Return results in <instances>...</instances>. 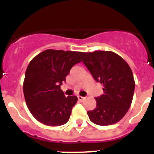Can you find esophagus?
I'll use <instances>...</instances> for the list:
<instances>
[{"label":"esophagus","mask_w":154,"mask_h":154,"mask_svg":"<svg viewBox=\"0 0 154 154\" xmlns=\"http://www.w3.org/2000/svg\"><path fill=\"white\" fill-rule=\"evenodd\" d=\"M77 97H78V100L80 101V102H83V101H84V100L85 99V97H81V96H78Z\"/></svg>","instance_id":"obj_1"}]
</instances>
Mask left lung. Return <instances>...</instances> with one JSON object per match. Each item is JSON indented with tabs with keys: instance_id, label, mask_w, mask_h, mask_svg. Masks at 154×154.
Here are the masks:
<instances>
[{
	"instance_id": "left-lung-1",
	"label": "left lung",
	"mask_w": 154,
	"mask_h": 154,
	"mask_svg": "<svg viewBox=\"0 0 154 154\" xmlns=\"http://www.w3.org/2000/svg\"><path fill=\"white\" fill-rule=\"evenodd\" d=\"M84 63L103 94L95 97L97 106L87 111L91 121L100 126L114 124L125 116L132 103L135 82L128 63L112 51L80 52Z\"/></svg>"
}]
</instances>
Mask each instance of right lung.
<instances>
[{"instance_id":"add662e5","label":"right lung","mask_w":154,"mask_h":154,"mask_svg":"<svg viewBox=\"0 0 154 154\" xmlns=\"http://www.w3.org/2000/svg\"><path fill=\"white\" fill-rule=\"evenodd\" d=\"M81 62L80 52L48 49L31 60L25 73L23 91L34 118L52 127L69 120L76 96H64L60 89L72 67Z\"/></svg>"}]
</instances>
